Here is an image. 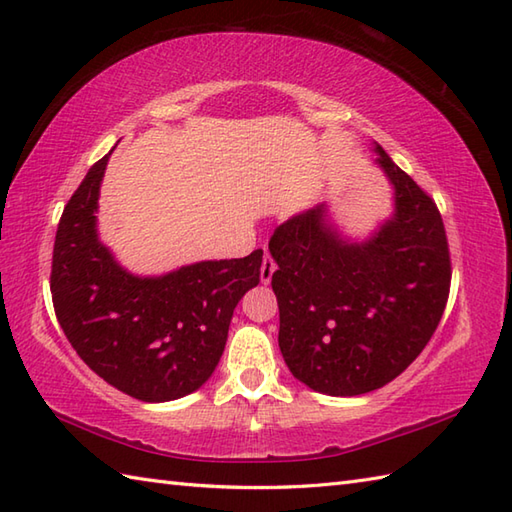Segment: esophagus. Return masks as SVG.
Masks as SVG:
<instances>
[{
  "label": "esophagus",
  "instance_id": "obj_1",
  "mask_svg": "<svg viewBox=\"0 0 512 512\" xmlns=\"http://www.w3.org/2000/svg\"><path fill=\"white\" fill-rule=\"evenodd\" d=\"M275 268H277V266H275V259L266 253V255H264V262H262V284H268V281L273 279Z\"/></svg>",
  "mask_w": 512,
  "mask_h": 512
}]
</instances>
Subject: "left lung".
Masks as SVG:
<instances>
[{
  "mask_svg": "<svg viewBox=\"0 0 512 512\" xmlns=\"http://www.w3.org/2000/svg\"><path fill=\"white\" fill-rule=\"evenodd\" d=\"M396 215L365 244L325 224L323 204L275 228L279 347L290 372L328 396L391 383L431 341L451 290V255L431 195L376 147Z\"/></svg>",
  "mask_w": 512,
  "mask_h": 512,
  "instance_id": "1",
  "label": "left lung"
}]
</instances>
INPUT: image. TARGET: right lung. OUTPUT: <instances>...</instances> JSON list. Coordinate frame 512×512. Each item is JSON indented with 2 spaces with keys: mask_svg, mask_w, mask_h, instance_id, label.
<instances>
[{
  "mask_svg": "<svg viewBox=\"0 0 512 512\" xmlns=\"http://www.w3.org/2000/svg\"><path fill=\"white\" fill-rule=\"evenodd\" d=\"M107 158L94 162L59 220L50 270L54 314L105 383L143 402L176 400L202 387L220 363L233 310L262 277L264 250L156 279L125 273L96 239Z\"/></svg>",
  "mask_w": 512,
  "mask_h": 512,
  "instance_id": "1",
  "label": "right lung"
}]
</instances>
